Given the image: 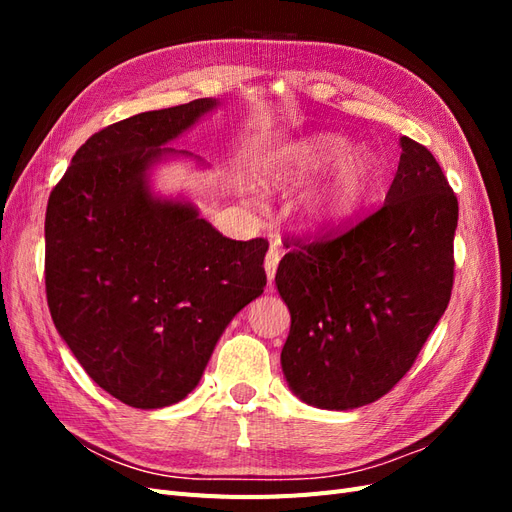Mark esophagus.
<instances>
[{
    "mask_svg": "<svg viewBox=\"0 0 512 512\" xmlns=\"http://www.w3.org/2000/svg\"><path fill=\"white\" fill-rule=\"evenodd\" d=\"M277 265H280V250H277L275 245H271V247H269V252H267V256H265V271H267V280H269V284L273 282L275 271H277Z\"/></svg>",
    "mask_w": 512,
    "mask_h": 512,
    "instance_id": "1",
    "label": "esophagus"
}]
</instances>
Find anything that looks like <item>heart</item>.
I'll use <instances>...</instances> for the list:
<instances>
[{"mask_svg": "<svg viewBox=\"0 0 512 512\" xmlns=\"http://www.w3.org/2000/svg\"><path fill=\"white\" fill-rule=\"evenodd\" d=\"M348 138L339 134H314L277 147L262 162L260 175L273 185L305 183L335 162V175L307 198L303 218L312 228H331L361 209L378 179V160L369 149L348 153Z\"/></svg>", "mask_w": 512, "mask_h": 512, "instance_id": "obj_1", "label": "heart"}]
</instances>
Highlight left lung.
<instances>
[{
  "instance_id": "obj_1",
  "label": "left lung",
  "mask_w": 512,
  "mask_h": 512,
  "mask_svg": "<svg viewBox=\"0 0 512 512\" xmlns=\"http://www.w3.org/2000/svg\"><path fill=\"white\" fill-rule=\"evenodd\" d=\"M399 145L384 205L339 235L297 239L277 267L290 309L282 371L309 406L352 410L389 393L451 301L457 196L427 147Z\"/></svg>"
}]
</instances>
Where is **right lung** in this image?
Here are the masks:
<instances>
[{"mask_svg": "<svg viewBox=\"0 0 512 512\" xmlns=\"http://www.w3.org/2000/svg\"><path fill=\"white\" fill-rule=\"evenodd\" d=\"M218 106L200 98L96 132L55 185L44 284L55 329L100 389L164 408L200 382L228 322L267 286L265 239L232 241L185 200L158 198L149 168Z\"/></svg>", "mask_w": 512, "mask_h": 512, "instance_id": "1", "label": "right lung"}]
</instances>
